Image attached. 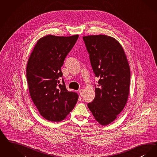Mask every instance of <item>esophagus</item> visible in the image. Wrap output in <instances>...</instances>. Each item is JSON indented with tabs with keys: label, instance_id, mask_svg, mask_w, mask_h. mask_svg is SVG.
Segmentation results:
<instances>
[{
	"label": "esophagus",
	"instance_id": "obj_1",
	"mask_svg": "<svg viewBox=\"0 0 157 157\" xmlns=\"http://www.w3.org/2000/svg\"><path fill=\"white\" fill-rule=\"evenodd\" d=\"M79 94H80V95L81 96H83V89H80L79 90Z\"/></svg>",
	"mask_w": 157,
	"mask_h": 157
}]
</instances>
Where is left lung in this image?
<instances>
[{
    "instance_id": "8db88e82",
    "label": "left lung",
    "mask_w": 157,
    "mask_h": 157,
    "mask_svg": "<svg viewBox=\"0 0 157 157\" xmlns=\"http://www.w3.org/2000/svg\"><path fill=\"white\" fill-rule=\"evenodd\" d=\"M83 39L95 76L100 78L94 100L88 106L100 124L108 125L127 101L130 66L123 47L114 38L99 34L83 36Z\"/></svg>"
}]
</instances>
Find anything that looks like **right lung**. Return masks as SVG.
Listing matches in <instances>:
<instances>
[{"label":"right lung","mask_w":157,"mask_h":157,"mask_svg":"<svg viewBox=\"0 0 157 157\" xmlns=\"http://www.w3.org/2000/svg\"><path fill=\"white\" fill-rule=\"evenodd\" d=\"M79 35L40 38L29 57L26 68L29 89L32 101L40 114L52 122L61 121L73 110L78 99L68 91L63 79L61 67Z\"/></svg>","instance_id":"1"}]
</instances>
